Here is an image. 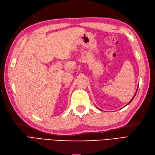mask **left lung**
<instances>
[{
	"label": "left lung",
	"instance_id": "1",
	"mask_svg": "<svg viewBox=\"0 0 155 155\" xmlns=\"http://www.w3.org/2000/svg\"><path fill=\"white\" fill-rule=\"evenodd\" d=\"M137 90H138V88H137V91H136V92H135V94H134V96H133V98H132V99H131V100H130V101H129V103H128V104H127V105H125V106H127V105H129V104H130V102H131V101H133V99H134V96H135V95H136V94H137ZM97 109H98V108H97Z\"/></svg>",
	"mask_w": 155,
	"mask_h": 155
}]
</instances>
